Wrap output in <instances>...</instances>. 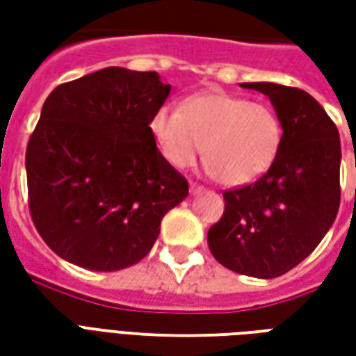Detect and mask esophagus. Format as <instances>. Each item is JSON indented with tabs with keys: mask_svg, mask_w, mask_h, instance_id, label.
<instances>
[{
	"mask_svg": "<svg viewBox=\"0 0 356 356\" xmlns=\"http://www.w3.org/2000/svg\"><path fill=\"white\" fill-rule=\"evenodd\" d=\"M204 191V186L198 185V183H194V181H191V194H198Z\"/></svg>",
	"mask_w": 356,
	"mask_h": 356,
	"instance_id": "34e87169",
	"label": "esophagus"
}]
</instances>
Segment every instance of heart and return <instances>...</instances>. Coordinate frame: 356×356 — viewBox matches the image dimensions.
Wrapping results in <instances>:
<instances>
[{
	"instance_id": "obj_1",
	"label": "heart",
	"mask_w": 356,
	"mask_h": 356,
	"mask_svg": "<svg viewBox=\"0 0 356 356\" xmlns=\"http://www.w3.org/2000/svg\"><path fill=\"white\" fill-rule=\"evenodd\" d=\"M150 133L173 168H193L204 152L208 173L227 186L265 175L284 139L282 122L268 104L225 93L193 97L183 110L163 104L152 114Z\"/></svg>"
}]
</instances>
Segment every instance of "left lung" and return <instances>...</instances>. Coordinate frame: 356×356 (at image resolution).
Wrapping results in <instances>:
<instances>
[{"mask_svg":"<svg viewBox=\"0 0 356 356\" xmlns=\"http://www.w3.org/2000/svg\"><path fill=\"white\" fill-rule=\"evenodd\" d=\"M284 127L265 175L225 191V211L208 231L217 261L238 275L276 278L321 244L339 209L341 145L332 118L303 89L255 81Z\"/></svg>","mask_w":356,"mask_h":356,"instance_id":"left-lung-1","label":"left lung"}]
</instances>
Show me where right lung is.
<instances>
[{
    "label": "right lung",
    "mask_w": 356,
    "mask_h": 356,
    "mask_svg": "<svg viewBox=\"0 0 356 356\" xmlns=\"http://www.w3.org/2000/svg\"><path fill=\"white\" fill-rule=\"evenodd\" d=\"M170 91L156 72L110 66L45 99L26 148L28 206L63 259L89 270L131 267L186 198V179L150 133Z\"/></svg>",
    "instance_id": "add662e5"
}]
</instances>
